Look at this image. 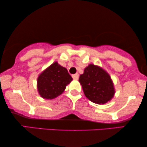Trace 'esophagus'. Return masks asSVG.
I'll return each mask as SVG.
<instances>
[{
    "label": "esophagus",
    "instance_id": "34e87169",
    "mask_svg": "<svg viewBox=\"0 0 147 147\" xmlns=\"http://www.w3.org/2000/svg\"><path fill=\"white\" fill-rule=\"evenodd\" d=\"M72 78H73V79L78 80V79H79V74H78V73H76V74H75V75H72Z\"/></svg>",
    "mask_w": 147,
    "mask_h": 147
}]
</instances>
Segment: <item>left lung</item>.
<instances>
[{"label":"left lung","instance_id":"obj_1","mask_svg":"<svg viewBox=\"0 0 147 147\" xmlns=\"http://www.w3.org/2000/svg\"><path fill=\"white\" fill-rule=\"evenodd\" d=\"M79 81L85 96L92 102L103 105L114 96V86L110 76L95 65L90 64L85 68Z\"/></svg>","mask_w":147,"mask_h":147}]
</instances>
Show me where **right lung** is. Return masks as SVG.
I'll use <instances>...</instances> for the list:
<instances>
[{"label":"right lung","instance_id":"obj_1","mask_svg":"<svg viewBox=\"0 0 147 147\" xmlns=\"http://www.w3.org/2000/svg\"><path fill=\"white\" fill-rule=\"evenodd\" d=\"M72 80L67 69L55 62L38 77L37 88L42 98L53 99L64 92Z\"/></svg>","mask_w":147,"mask_h":147}]
</instances>
